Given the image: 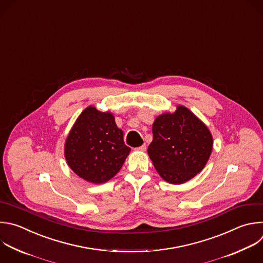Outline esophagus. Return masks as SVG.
Listing matches in <instances>:
<instances>
[{
	"label": "esophagus",
	"instance_id": "34e87169",
	"mask_svg": "<svg viewBox=\"0 0 263 263\" xmlns=\"http://www.w3.org/2000/svg\"><path fill=\"white\" fill-rule=\"evenodd\" d=\"M134 149H135V151H142V152H143V151L146 149V145H145V144H142V145H140V146H138V147H135Z\"/></svg>",
	"mask_w": 263,
	"mask_h": 263
}]
</instances>
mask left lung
I'll list each match as a JSON object with an SVG mask.
<instances>
[{
	"mask_svg": "<svg viewBox=\"0 0 263 263\" xmlns=\"http://www.w3.org/2000/svg\"><path fill=\"white\" fill-rule=\"evenodd\" d=\"M153 136L148 156L162 179L170 184H183L194 178L213 149L210 130L184 106L158 117L153 124Z\"/></svg>",
	"mask_w": 263,
	"mask_h": 263,
	"instance_id": "8db88e82",
	"label": "left lung"
}]
</instances>
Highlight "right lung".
Instances as JSON below:
<instances>
[{"instance_id":"right-lung-1","label":"right lung","mask_w":263,"mask_h":263,"mask_svg":"<svg viewBox=\"0 0 263 263\" xmlns=\"http://www.w3.org/2000/svg\"><path fill=\"white\" fill-rule=\"evenodd\" d=\"M130 149L114 116L90 106L81 112L67 137L65 158L78 177L101 184L120 171Z\"/></svg>"}]
</instances>
